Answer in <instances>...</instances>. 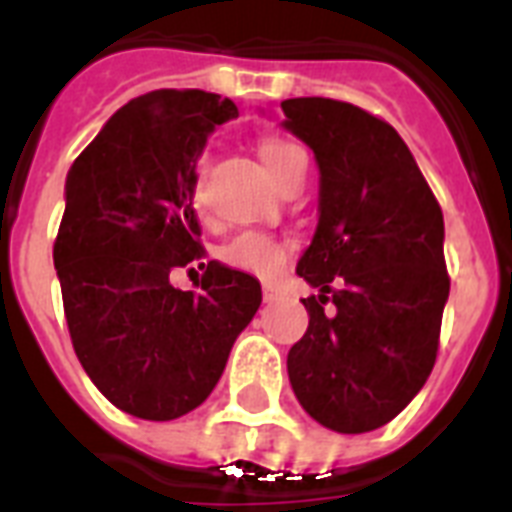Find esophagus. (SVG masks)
I'll return each mask as SVG.
<instances>
[{
	"label": "esophagus",
	"mask_w": 512,
	"mask_h": 512,
	"mask_svg": "<svg viewBox=\"0 0 512 512\" xmlns=\"http://www.w3.org/2000/svg\"><path fill=\"white\" fill-rule=\"evenodd\" d=\"M279 297V287L276 284H263V300L265 303H273Z\"/></svg>",
	"instance_id": "obj_1"
}]
</instances>
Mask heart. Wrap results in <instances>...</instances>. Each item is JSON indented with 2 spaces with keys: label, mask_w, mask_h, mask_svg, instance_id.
<instances>
[{
  "label": "heart",
  "mask_w": 512,
  "mask_h": 512,
  "mask_svg": "<svg viewBox=\"0 0 512 512\" xmlns=\"http://www.w3.org/2000/svg\"><path fill=\"white\" fill-rule=\"evenodd\" d=\"M303 148L289 143V140H265L260 146V159L265 162L268 172H271L276 180H284L289 172V167L295 164V159H300ZM204 175H207V159H199L196 162V172H193V204L196 209H204ZM292 257V241L281 239V236H273V233L265 231H241L236 233L231 241H225L223 249H220V260L225 265H231L236 271L255 273L260 279H273L284 271V265L289 263Z\"/></svg>",
  "instance_id": "1"
}]
</instances>
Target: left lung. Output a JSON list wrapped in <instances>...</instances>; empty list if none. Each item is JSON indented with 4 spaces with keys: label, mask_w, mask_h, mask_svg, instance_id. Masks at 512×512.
Returning a JSON list of instances; mask_svg holds the SVG:
<instances>
[{
    "label": "left lung",
    "mask_w": 512,
    "mask_h": 512,
    "mask_svg": "<svg viewBox=\"0 0 512 512\" xmlns=\"http://www.w3.org/2000/svg\"><path fill=\"white\" fill-rule=\"evenodd\" d=\"M284 127L321 172L319 225L297 273L321 295L289 348L303 409L337 433L390 422L433 372L449 297L444 215L385 119L332 98H289Z\"/></svg>",
    "instance_id": "8db88e82"
}]
</instances>
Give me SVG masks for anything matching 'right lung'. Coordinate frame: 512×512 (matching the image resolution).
Returning a JSON list of instances; mask_svg holds the SVG:
<instances>
[{"mask_svg":"<svg viewBox=\"0 0 512 512\" xmlns=\"http://www.w3.org/2000/svg\"><path fill=\"white\" fill-rule=\"evenodd\" d=\"M233 116L215 92H146L68 170L52 247L68 335L100 393L140 420L196 409L263 300L249 273L204 263L193 209L196 159ZM196 262L200 292L172 288L171 271Z\"/></svg>","mask_w":512,"mask_h":512,"instance_id":"right-lung-1","label":"right lung"}]
</instances>
